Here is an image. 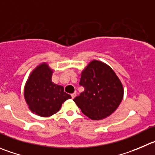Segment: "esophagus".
<instances>
[{"label":"esophagus","mask_w":155,"mask_h":155,"mask_svg":"<svg viewBox=\"0 0 155 155\" xmlns=\"http://www.w3.org/2000/svg\"><path fill=\"white\" fill-rule=\"evenodd\" d=\"M71 96L72 99H74L75 97V96H76V94H75V93H73V94H71Z\"/></svg>","instance_id":"1"}]
</instances>
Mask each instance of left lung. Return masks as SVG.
<instances>
[{
	"label": "left lung",
	"instance_id": "1",
	"mask_svg": "<svg viewBox=\"0 0 155 155\" xmlns=\"http://www.w3.org/2000/svg\"><path fill=\"white\" fill-rule=\"evenodd\" d=\"M80 86L84 91L74 101L91 119L99 120L111 115L123 98V87L113 69L101 61H91L82 71Z\"/></svg>",
	"mask_w": 155,
	"mask_h": 155
}]
</instances>
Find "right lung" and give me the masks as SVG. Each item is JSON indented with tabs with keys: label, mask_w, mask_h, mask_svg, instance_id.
I'll use <instances>...</instances> for the list:
<instances>
[{
	"label": "right lung",
	"mask_w": 155,
	"mask_h": 155,
	"mask_svg": "<svg viewBox=\"0 0 155 155\" xmlns=\"http://www.w3.org/2000/svg\"><path fill=\"white\" fill-rule=\"evenodd\" d=\"M51 76L52 71L44 63L31 73L25 85L24 97L29 110L42 117L56 113L61 104L71 98L62 86L52 83Z\"/></svg>",
	"instance_id": "obj_1"
}]
</instances>
